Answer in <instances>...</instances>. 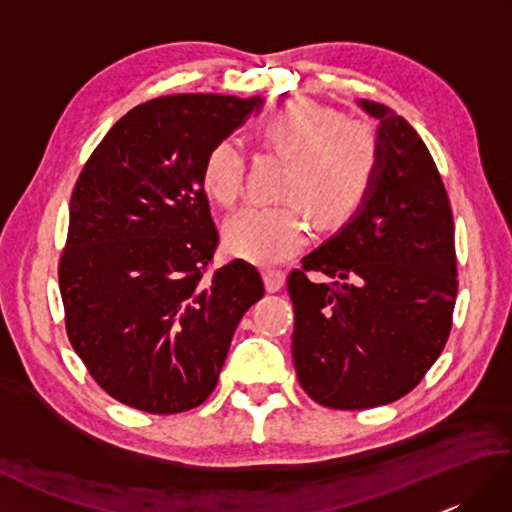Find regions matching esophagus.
I'll return each instance as SVG.
<instances>
[{"instance_id": "obj_1", "label": "esophagus", "mask_w": 512, "mask_h": 512, "mask_svg": "<svg viewBox=\"0 0 512 512\" xmlns=\"http://www.w3.org/2000/svg\"><path fill=\"white\" fill-rule=\"evenodd\" d=\"M284 281H286V275L281 273V270H264V284H266L268 292L281 290V286H284Z\"/></svg>"}]
</instances>
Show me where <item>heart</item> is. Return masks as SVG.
<instances>
[{
	"instance_id": "obj_1",
	"label": "heart",
	"mask_w": 512,
	"mask_h": 512,
	"mask_svg": "<svg viewBox=\"0 0 512 512\" xmlns=\"http://www.w3.org/2000/svg\"><path fill=\"white\" fill-rule=\"evenodd\" d=\"M268 149L290 160L281 198L295 202L248 204L224 224L228 255L259 266L286 262L308 242V215L321 228L345 224L374 187L380 147L372 125L310 101H292L262 129ZM246 156L235 138H222L202 162V187L220 206L244 191ZM304 209L301 210L298 204Z\"/></svg>"
}]
</instances>
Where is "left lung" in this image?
Wrapping results in <instances>:
<instances>
[{"label":"left lung","mask_w":512,"mask_h":512,"mask_svg":"<svg viewBox=\"0 0 512 512\" xmlns=\"http://www.w3.org/2000/svg\"><path fill=\"white\" fill-rule=\"evenodd\" d=\"M378 121L380 165L365 204L288 275L292 361L323 407L369 409L416 387L449 339L458 259L447 189L416 129L387 105L358 101ZM310 269L332 285H314Z\"/></svg>","instance_id":"obj_1"}]
</instances>
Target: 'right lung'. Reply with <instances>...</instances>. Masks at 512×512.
Wrapping results in <instances>:
<instances>
[{"instance_id":"1","label":"right lung","mask_w":512,"mask_h":512,"mask_svg":"<svg viewBox=\"0 0 512 512\" xmlns=\"http://www.w3.org/2000/svg\"><path fill=\"white\" fill-rule=\"evenodd\" d=\"M264 99L171 94L129 110L92 151L59 262L65 330L92 378L147 413L211 396L239 319L264 297L244 259L204 275L220 242L202 187L209 149Z\"/></svg>"}]
</instances>
